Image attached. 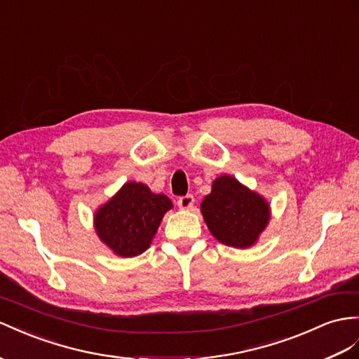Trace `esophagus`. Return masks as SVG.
Wrapping results in <instances>:
<instances>
[{
  "label": "esophagus",
  "mask_w": 359,
  "mask_h": 359,
  "mask_svg": "<svg viewBox=\"0 0 359 359\" xmlns=\"http://www.w3.org/2000/svg\"><path fill=\"white\" fill-rule=\"evenodd\" d=\"M194 196L192 194H187V196H183V197H179V200H177V206L180 208V209H191L192 206H194Z\"/></svg>",
  "instance_id": "34e87169"
}]
</instances>
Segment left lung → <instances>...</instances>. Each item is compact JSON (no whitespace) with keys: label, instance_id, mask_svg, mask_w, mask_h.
Instances as JSON below:
<instances>
[{"label":"left lung","instance_id":"8db88e82","mask_svg":"<svg viewBox=\"0 0 359 359\" xmlns=\"http://www.w3.org/2000/svg\"><path fill=\"white\" fill-rule=\"evenodd\" d=\"M200 208L210 233L235 249L252 247L270 222L267 200L226 174L214 180Z\"/></svg>","mask_w":359,"mask_h":359}]
</instances>
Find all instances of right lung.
<instances>
[{"label": "right lung", "mask_w": 359, "mask_h": 359, "mask_svg": "<svg viewBox=\"0 0 359 359\" xmlns=\"http://www.w3.org/2000/svg\"><path fill=\"white\" fill-rule=\"evenodd\" d=\"M171 208L167 196L154 194L141 182H127L97 209V235L115 255L132 258L149 249L163 215Z\"/></svg>", "instance_id": "add662e5"}]
</instances>
